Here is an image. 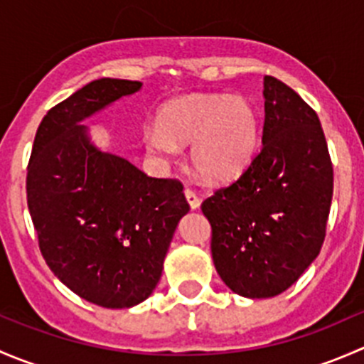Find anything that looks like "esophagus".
Masks as SVG:
<instances>
[{
    "label": "esophagus",
    "instance_id": "1",
    "mask_svg": "<svg viewBox=\"0 0 364 364\" xmlns=\"http://www.w3.org/2000/svg\"><path fill=\"white\" fill-rule=\"evenodd\" d=\"M185 197H186V200H188L190 208H192V209H197L200 205V199H199V197H197V193L193 192V190L186 188L185 190Z\"/></svg>",
    "mask_w": 364,
    "mask_h": 364
}]
</instances>
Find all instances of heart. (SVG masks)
Here are the masks:
<instances>
[{"label": "heart", "mask_w": 364, "mask_h": 364, "mask_svg": "<svg viewBox=\"0 0 364 364\" xmlns=\"http://www.w3.org/2000/svg\"><path fill=\"white\" fill-rule=\"evenodd\" d=\"M260 141L257 109L243 97L190 95L160 109L144 127V144L160 159H176L192 144V164L213 183L236 179L250 165Z\"/></svg>", "instance_id": "obj_1"}]
</instances>
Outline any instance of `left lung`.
Returning <instances> with one entry per match:
<instances>
[{
    "mask_svg": "<svg viewBox=\"0 0 364 364\" xmlns=\"http://www.w3.org/2000/svg\"><path fill=\"white\" fill-rule=\"evenodd\" d=\"M331 199L333 165L318 116L266 75L262 148L200 205L223 284L252 299L287 291L321 252Z\"/></svg>",
    "mask_w": 364,
    "mask_h": 364,
    "instance_id": "left-lung-1",
    "label": "left lung"
}]
</instances>
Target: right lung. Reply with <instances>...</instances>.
<instances>
[{
	"label": "right lung",
	"mask_w": 364,
	"mask_h": 364,
	"mask_svg": "<svg viewBox=\"0 0 364 364\" xmlns=\"http://www.w3.org/2000/svg\"><path fill=\"white\" fill-rule=\"evenodd\" d=\"M141 87L104 77L70 95L43 116L28 164V208L47 266L70 291L104 308L151 296L190 211L178 179L149 178L102 151L82 124Z\"/></svg>",
	"instance_id": "add662e5"
}]
</instances>
